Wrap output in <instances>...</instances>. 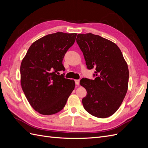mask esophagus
Here are the masks:
<instances>
[{"mask_svg": "<svg viewBox=\"0 0 148 148\" xmlns=\"http://www.w3.org/2000/svg\"><path fill=\"white\" fill-rule=\"evenodd\" d=\"M75 84L77 85L79 84V79H75Z\"/></svg>", "mask_w": 148, "mask_h": 148, "instance_id": "obj_1", "label": "esophagus"}]
</instances>
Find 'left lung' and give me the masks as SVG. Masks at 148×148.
Instances as JSON below:
<instances>
[{
	"label": "left lung",
	"instance_id": "obj_1",
	"mask_svg": "<svg viewBox=\"0 0 148 148\" xmlns=\"http://www.w3.org/2000/svg\"><path fill=\"white\" fill-rule=\"evenodd\" d=\"M77 42L87 68L96 70L95 79L80 80L87 91L82 99L84 108L95 117H110L119 109L128 90L127 62L117 44L99 35L78 34Z\"/></svg>",
	"mask_w": 148,
	"mask_h": 148
}]
</instances>
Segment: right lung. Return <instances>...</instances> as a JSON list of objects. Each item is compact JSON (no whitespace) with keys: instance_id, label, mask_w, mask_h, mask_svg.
<instances>
[{"instance_id":"right-lung-1","label":"right lung","mask_w":148,"mask_h":148,"mask_svg":"<svg viewBox=\"0 0 148 148\" xmlns=\"http://www.w3.org/2000/svg\"><path fill=\"white\" fill-rule=\"evenodd\" d=\"M77 34H47L31 44L22 60L21 88L29 104L39 114L49 115L59 112L75 88L73 79L56 73L65 70L62 60Z\"/></svg>"}]
</instances>
